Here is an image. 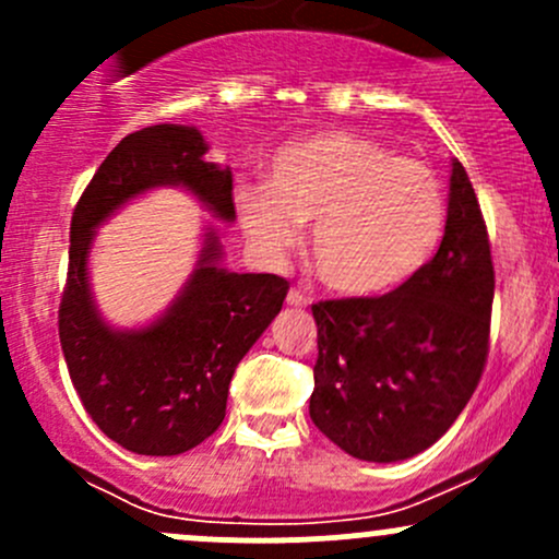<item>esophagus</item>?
I'll use <instances>...</instances> for the list:
<instances>
[{
    "instance_id": "1",
    "label": "esophagus",
    "mask_w": 559,
    "mask_h": 559,
    "mask_svg": "<svg viewBox=\"0 0 559 559\" xmlns=\"http://www.w3.org/2000/svg\"><path fill=\"white\" fill-rule=\"evenodd\" d=\"M286 306H292V308H306V306H308V297L302 295L300 289H289V295H286Z\"/></svg>"
}]
</instances>
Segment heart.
<instances>
[{"instance_id":"heart-1","label":"heart","mask_w":559,"mask_h":559,"mask_svg":"<svg viewBox=\"0 0 559 559\" xmlns=\"http://www.w3.org/2000/svg\"><path fill=\"white\" fill-rule=\"evenodd\" d=\"M233 205L246 238L270 262L295 243L300 224L313 222L316 273L332 292L359 300L408 284L447 224V194L430 167L352 132H313L281 145L267 180L235 186Z\"/></svg>"}]
</instances>
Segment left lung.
<instances>
[{"mask_svg":"<svg viewBox=\"0 0 559 559\" xmlns=\"http://www.w3.org/2000/svg\"><path fill=\"white\" fill-rule=\"evenodd\" d=\"M492 297L487 224L465 167L452 159L436 257L384 297L313 306V425L365 462H400L430 449L481 379Z\"/></svg>","mask_w":559,"mask_h":559,"instance_id":"obj_1","label":"left lung"}]
</instances>
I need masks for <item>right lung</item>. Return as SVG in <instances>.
<instances>
[{
	"label": "right lung",
	"instance_id": "right-lung-1",
	"mask_svg": "<svg viewBox=\"0 0 559 559\" xmlns=\"http://www.w3.org/2000/svg\"><path fill=\"white\" fill-rule=\"evenodd\" d=\"M205 154L197 127L156 123L127 134L72 213L61 352L83 408L110 441L134 454H183L218 430L235 368L289 292L278 275L224 267V248L207 227L194 270L165 313L132 330L103 319L88 281V253L97 229L127 202L173 186L194 194L222 222H235L233 173Z\"/></svg>",
	"mask_w": 559,
	"mask_h": 559
}]
</instances>
